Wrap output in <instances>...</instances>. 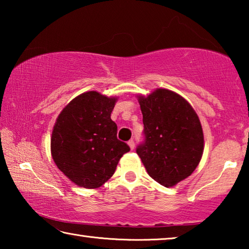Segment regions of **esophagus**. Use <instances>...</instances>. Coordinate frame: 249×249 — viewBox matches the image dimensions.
I'll return each mask as SVG.
<instances>
[{"label":"esophagus","mask_w":249,"mask_h":249,"mask_svg":"<svg viewBox=\"0 0 249 249\" xmlns=\"http://www.w3.org/2000/svg\"><path fill=\"white\" fill-rule=\"evenodd\" d=\"M128 146H129V148L130 149H134L135 148V142H134V141L133 140H130V141H128Z\"/></svg>","instance_id":"obj_1"}]
</instances>
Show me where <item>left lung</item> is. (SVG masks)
Wrapping results in <instances>:
<instances>
[{"mask_svg": "<svg viewBox=\"0 0 249 249\" xmlns=\"http://www.w3.org/2000/svg\"><path fill=\"white\" fill-rule=\"evenodd\" d=\"M145 140L137 146L148 175L163 187H174L199 165L204 149L199 117L187 100L167 89L138 96Z\"/></svg>", "mask_w": 249, "mask_h": 249, "instance_id": "left-lung-1", "label": "left lung"}]
</instances>
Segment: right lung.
I'll return each instance as SVG.
<instances>
[{
  "label": "right lung",
  "instance_id": "1",
  "mask_svg": "<svg viewBox=\"0 0 249 249\" xmlns=\"http://www.w3.org/2000/svg\"><path fill=\"white\" fill-rule=\"evenodd\" d=\"M116 98L89 91L62 109L52 134V156L59 170L79 187L99 188L111 178L129 146L117 140L111 120Z\"/></svg>",
  "mask_w": 249,
  "mask_h": 249
}]
</instances>
